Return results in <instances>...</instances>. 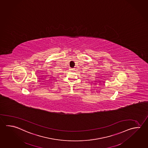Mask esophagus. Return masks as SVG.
I'll list each match as a JSON object with an SVG mask.
<instances>
[{
	"label": "esophagus",
	"mask_w": 148,
	"mask_h": 148,
	"mask_svg": "<svg viewBox=\"0 0 148 148\" xmlns=\"http://www.w3.org/2000/svg\"><path fill=\"white\" fill-rule=\"evenodd\" d=\"M71 70H73V69H72V68H71Z\"/></svg>",
	"instance_id": "1"
}]
</instances>
